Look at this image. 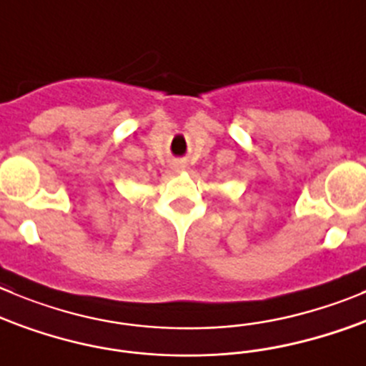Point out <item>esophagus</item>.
Wrapping results in <instances>:
<instances>
[{
    "instance_id": "obj_1",
    "label": "esophagus",
    "mask_w": 366,
    "mask_h": 366,
    "mask_svg": "<svg viewBox=\"0 0 366 366\" xmlns=\"http://www.w3.org/2000/svg\"><path fill=\"white\" fill-rule=\"evenodd\" d=\"M185 163L183 162H176L174 163V170H176V172H179V170H185Z\"/></svg>"
}]
</instances>
